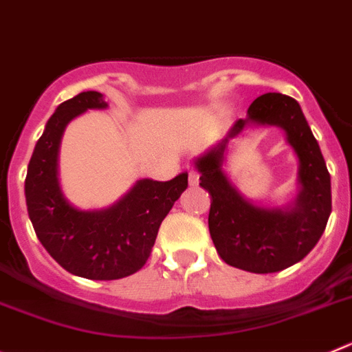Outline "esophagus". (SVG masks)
I'll return each mask as SVG.
<instances>
[{
    "instance_id": "obj_1",
    "label": "esophagus",
    "mask_w": 352,
    "mask_h": 352,
    "mask_svg": "<svg viewBox=\"0 0 352 352\" xmlns=\"http://www.w3.org/2000/svg\"><path fill=\"white\" fill-rule=\"evenodd\" d=\"M188 183H190V186L199 185V174L195 173V170H190L188 173Z\"/></svg>"
}]
</instances>
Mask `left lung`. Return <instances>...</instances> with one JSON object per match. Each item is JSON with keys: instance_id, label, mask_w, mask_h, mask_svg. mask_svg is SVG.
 Instances as JSON below:
<instances>
[{"instance_id": "8db88e82", "label": "left lung", "mask_w": 352, "mask_h": 352, "mask_svg": "<svg viewBox=\"0 0 352 352\" xmlns=\"http://www.w3.org/2000/svg\"><path fill=\"white\" fill-rule=\"evenodd\" d=\"M250 124H274L285 131L299 159L296 199L283 208L258 206L231 183L223 169L226 146ZM201 186L211 195L209 234L225 262L254 274L279 272L295 265L318 244L331 212V183L323 153L300 104L269 92L251 102L227 136L193 160Z\"/></svg>"}]
</instances>
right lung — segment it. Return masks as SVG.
Returning a JSON list of instances; mask_svg holds the SVG:
<instances>
[{
	"mask_svg": "<svg viewBox=\"0 0 352 352\" xmlns=\"http://www.w3.org/2000/svg\"><path fill=\"white\" fill-rule=\"evenodd\" d=\"M101 92L87 90L57 106L34 146L25 176V204L38 239L50 256L75 276L111 281L146 263L162 220L188 186V173L170 182L140 179L124 197L102 209L75 208L59 183L64 129L87 109H104Z\"/></svg>",
	"mask_w": 352,
	"mask_h": 352,
	"instance_id": "obj_1",
	"label": "right lung"
}]
</instances>
